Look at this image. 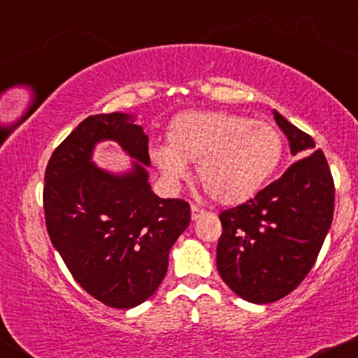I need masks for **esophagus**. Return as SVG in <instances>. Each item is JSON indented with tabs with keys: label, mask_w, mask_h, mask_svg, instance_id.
I'll list each match as a JSON object with an SVG mask.
<instances>
[{
	"label": "esophagus",
	"mask_w": 358,
	"mask_h": 358,
	"mask_svg": "<svg viewBox=\"0 0 358 358\" xmlns=\"http://www.w3.org/2000/svg\"><path fill=\"white\" fill-rule=\"evenodd\" d=\"M205 212L203 208H200V207H196V205H192V220H199L200 217H203L205 215Z\"/></svg>",
	"instance_id": "obj_1"
}]
</instances>
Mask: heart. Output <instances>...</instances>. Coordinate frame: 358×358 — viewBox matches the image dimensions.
Returning a JSON list of instances; mask_svg holds the SVG:
<instances>
[{"label": "heart", "mask_w": 358, "mask_h": 358, "mask_svg": "<svg viewBox=\"0 0 358 358\" xmlns=\"http://www.w3.org/2000/svg\"><path fill=\"white\" fill-rule=\"evenodd\" d=\"M282 151L281 134L269 122L227 110H187L171 119L166 146L155 148L151 162L173 187L196 163V180L213 202L239 205L268 183Z\"/></svg>", "instance_id": "1"}]
</instances>
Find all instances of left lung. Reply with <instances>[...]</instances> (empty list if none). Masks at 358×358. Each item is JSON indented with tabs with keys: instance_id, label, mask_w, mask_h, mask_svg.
I'll return each mask as SVG.
<instances>
[{
	"instance_id": "1",
	"label": "left lung",
	"mask_w": 358,
	"mask_h": 358,
	"mask_svg": "<svg viewBox=\"0 0 358 358\" xmlns=\"http://www.w3.org/2000/svg\"><path fill=\"white\" fill-rule=\"evenodd\" d=\"M289 141L303 156L281 178L249 202L220 213L217 269L237 296L264 305L285 298L313 268L334 220L335 187L313 138L273 109Z\"/></svg>"
}]
</instances>
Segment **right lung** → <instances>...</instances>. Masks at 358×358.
<instances>
[{
	"label": "right lung",
	"instance_id": "1",
	"mask_svg": "<svg viewBox=\"0 0 358 358\" xmlns=\"http://www.w3.org/2000/svg\"><path fill=\"white\" fill-rule=\"evenodd\" d=\"M114 141L135 159L114 174L92 162ZM148 134L127 113L85 117L53 151L43 210L53 248L73 279L104 305L134 308L158 289L171 245L190 224V205L151 190Z\"/></svg>",
	"mask_w": 358,
	"mask_h": 358
}]
</instances>
